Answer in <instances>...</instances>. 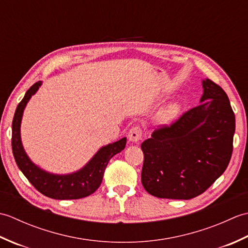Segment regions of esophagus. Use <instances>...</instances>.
Returning <instances> with one entry per match:
<instances>
[{
	"label": "esophagus",
	"instance_id": "obj_1",
	"mask_svg": "<svg viewBox=\"0 0 248 248\" xmlns=\"http://www.w3.org/2000/svg\"><path fill=\"white\" fill-rule=\"evenodd\" d=\"M141 134H143V132H141V129L140 127H133L128 133L129 140L132 141V143H139L141 140Z\"/></svg>",
	"mask_w": 248,
	"mask_h": 248
}]
</instances>
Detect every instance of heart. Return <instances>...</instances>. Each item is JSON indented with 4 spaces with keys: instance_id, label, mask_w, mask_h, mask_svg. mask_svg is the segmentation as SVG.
I'll list each match as a JSON object with an SVG mask.
<instances>
[{
    "instance_id": "heart-1",
    "label": "heart",
    "mask_w": 248,
    "mask_h": 248,
    "mask_svg": "<svg viewBox=\"0 0 248 248\" xmlns=\"http://www.w3.org/2000/svg\"><path fill=\"white\" fill-rule=\"evenodd\" d=\"M181 107L178 102H170L164 108L160 109V112L156 115L157 123L161 124H168L175 120L179 114H180Z\"/></svg>"
}]
</instances>
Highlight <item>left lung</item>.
Listing matches in <instances>:
<instances>
[{"label": "left lung", "mask_w": 248, "mask_h": 248, "mask_svg": "<svg viewBox=\"0 0 248 248\" xmlns=\"http://www.w3.org/2000/svg\"><path fill=\"white\" fill-rule=\"evenodd\" d=\"M198 107L143 141L141 183L152 196L191 199L209 188L232 155L235 117L224 89L202 81Z\"/></svg>", "instance_id": "8db88e82"}]
</instances>
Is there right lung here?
Returning a JSON list of instances; mask_svg holds the SVG:
<instances>
[{
    "label": "right lung",
    "mask_w": 248,
    "mask_h": 248,
    "mask_svg": "<svg viewBox=\"0 0 248 248\" xmlns=\"http://www.w3.org/2000/svg\"><path fill=\"white\" fill-rule=\"evenodd\" d=\"M41 84L43 82L38 81L33 86H31L15 112L12 128V147L16 163L37 191L46 197L66 200L80 199L89 196L96 192L101 184L104 170L109 160L124 149L127 138L101 147L97 154L88 161L87 164L78 171L67 173V175H57V173L44 170L43 168L34 164L26 155L20 135L21 120H22L24 108L31 96L38 91Z\"/></svg>",
    "instance_id": "right-lung-1"
}]
</instances>
